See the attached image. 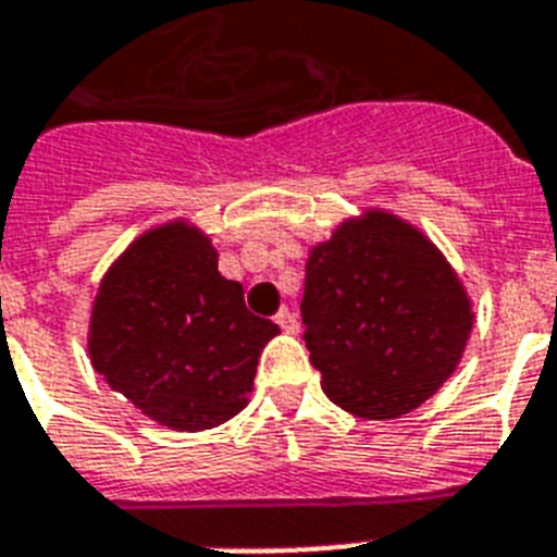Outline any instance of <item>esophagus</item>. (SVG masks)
<instances>
[{
	"label": "esophagus",
	"instance_id": "1",
	"mask_svg": "<svg viewBox=\"0 0 557 557\" xmlns=\"http://www.w3.org/2000/svg\"><path fill=\"white\" fill-rule=\"evenodd\" d=\"M274 321H277L280 330L288 332V335H295V332H297V318H295V312H288V309H280Z\"/></svg>",
	"mask_w": 557,
	"mask_h": 557
}]
</instances>
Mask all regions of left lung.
Here are the masks:
<instances>
[{"mask_svg": "<svg viewBox=\"0 0 557 557\" xmlns=\"http://www.w3.org/2000/svg\"><path fill=\"white\" fill-rule=\"evenodd\" d=\"M300 314L323 393L361 419L424 405L474 330V304L445 253L384 208L347 216L309 248Z\"/></svg>", "mask_w": 557, "mask_h": 557, "instance_id": "left-lung-1", "label": "left lung"}]
</instances>
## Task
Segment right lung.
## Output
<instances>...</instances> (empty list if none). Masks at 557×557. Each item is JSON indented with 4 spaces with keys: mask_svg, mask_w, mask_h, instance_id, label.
Wrapping results in <instances>:
<instances>
[{
    "mask_svg": "<svg viewBox=\"0 0 557 557\" xmlns=\"http://www.w3.org/2000/svg\"><path fill=\"white\" fill-rule=\"evenodd\" d=\"M277 323L245 309L243 286L219 274L210 236L170 219L126 245L91 300V367L109 387L170 431H210L253 389Z\"/></svg>",
    "mask_w": 557,
    "mask_h": 557,
    "instance_id": "obj_1",
    "label": "right lung"
}]
</instances>
